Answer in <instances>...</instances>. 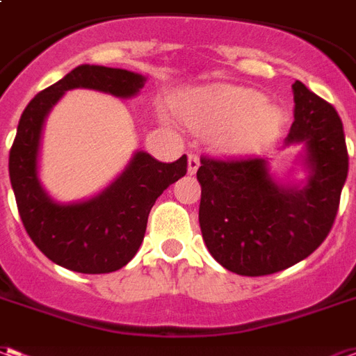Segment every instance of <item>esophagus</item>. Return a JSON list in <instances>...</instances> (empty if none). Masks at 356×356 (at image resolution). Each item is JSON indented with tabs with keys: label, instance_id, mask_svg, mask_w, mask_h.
<instances>
[{
	"label": "esophagus",
	"instance_id": "obj_1",
	"mask_svg": "<svg viewBox=\"0 0 356 356\" xmlns=\"http://www.w3.org/2000/svg\"><path fill=\"white\" fill-rule=\"evenodd\" d=\"M186 168H188V173L194 175L200 168V158L196 154H188V164H186Z\"/></svg>",
	"mask_w": 356,
	"mask_h": 356
}]
</instances>
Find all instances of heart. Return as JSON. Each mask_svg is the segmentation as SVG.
Instances as JSON below:
<instances>
[{"label":"heart","mask_w":356,"mask_h":356,"mask_svg":"<svg viewBox=\"0 0 356 356\" xmlns=\"http://www.w3.org/2000/svg\"><path fill=\"white\" fill-rule=\"evenodd\" d=\"M175 109L192 131L213 136L218 151L230 156L262 151L279 138L286 120L285 111L268 104L262 92L230 83L183 92Z\"/></svg>","instance_id":"b5f03b06"}]
</instances>
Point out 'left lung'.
<instances>
[{
  "instance_id": "8db88e82",
  "label": "left lung",
  "mask_w": 356,
  "mask_h": 356,
  "mask_svg": "<svg viewBox=\"0 0 356 356\" xmlns=\"http://www.w3.org/2000/svg\"><path fill=\"white\" fill-rule=\"evenodd\" d=\"M294 122L285 147H296L293 173L272 158L202 160L200 230L218 264L238 275H270L307 259L325 241L346 185L343 124L332 105L304 83L292 84Z\"/></svg>"
}]
</instances>
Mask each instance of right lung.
Segmentation results:
<instances>
[{
    "instance_id": "right-lung-1",
    "label": "right lung",
    "mask_w": 356,
    "mask_h": 356,
    "mask_svg": "<svg viewBox=\"0 0 356 356\" xmlns=\"http://www.w3.org/2000/svg\"><path fill=\"white\" fill-rule=\"evenodd\" d=\"M147 77L136 71L83 64L24 109L9 154L10 186L24 228L54 264L79 273L117 272L143 243L147 218L156 198L186 173V156L158 162L136 151L104 191L77 202H58L41 181V145L47 118L73 88L104 92L120 99L138 96Z\"/></svg>"
}]
</instances>
